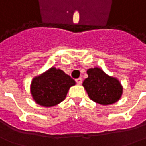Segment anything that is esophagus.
<instances>
[{
  "label": "esophagus",
  "instance_id": "34e87169",
  "mask_svg": "<svg viewBox=\"0 0 146 146\" xmlns=\"http://www.w3.org/2000/svg\"><path fill=\"white\" fill-rule=\"evenodd\" d=\"M76 82L78 84H80L82 83V78H81V77H79V78L76 79Z\"/></svg>",
  "mask_w": 146,
  "mask_h": 146
}]
</instances>
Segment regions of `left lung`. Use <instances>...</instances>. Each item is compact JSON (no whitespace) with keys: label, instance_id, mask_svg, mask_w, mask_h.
<instances>
[{"label":"left lung","instance_id":"8db88e82","mask_svg":"<svg viewBox=\"0 0 146 146\" xmlns=\"http://www.w3.org/2000/svg\"><path fill=\"white\" fill-rule=\"evenodd\" d=\"M83 86L92 100L102 105L112 104L123 94V86L115 77L110 76L100 68L87 70Z\"/></svg>","mask_w":146,"mask_h":146}]
</instances>
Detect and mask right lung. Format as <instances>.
<instances>
[{"label": "right lung", "instance_id": "add662e5", "mask_svg": "<svg viewBox=\"0 0 146 146\" xmlns=\"http://www.w3.org/2000/svg\"><path fill=\"white\" fill-rule=\"evenodd\" d=\"M74 84L75 80L69 75L53 67L35 77L31 84V93L38 104L53 107L65 100L70 88Z\"/></svg>", "mask_w": 146, "mask_h": 146}]
</instances>
